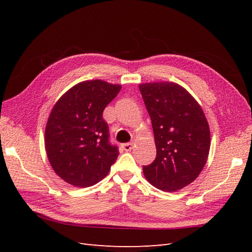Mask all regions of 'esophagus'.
<instances>
[{
  "label": "esophagus",
  "instance_id": "obj_1",
  "mask_svg": "<svg viewBox=\"0 0 252 252\" xmlns=\"http://www.w3.org/2000/svg\"><path fill=\"white\" fill-rule=\"evenodd\" d=\"M121 147L123 148L125 151H130L133 148V143H124L121 145Z\"/></svg>",
  "mask_w": 252,
  "mask_h": 252
}]
</instances>
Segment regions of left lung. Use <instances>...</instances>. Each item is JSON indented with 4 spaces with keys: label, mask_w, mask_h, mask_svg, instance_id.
<instances>
[{
    "label": "left lung",
    "mask_w": 252,
    "mask_h": 252,
    "mask_svg": "<svg viewBox=\"0 0 252 252\" xmlns=\"http://www.w3.org/2000/svg\"><path fill=\"white\" fill-rule=\"evenodd\" d=\"M154 128L157 157L143 166L150 184L172 192L192 183L207 161L210 131L201 106L171 82L139 86Z\"/></svg>",
    "instance_id": "1"
}]
</instances>
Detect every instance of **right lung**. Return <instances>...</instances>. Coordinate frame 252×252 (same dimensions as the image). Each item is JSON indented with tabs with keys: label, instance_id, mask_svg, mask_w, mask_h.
Here are the masks:
<instances>
[{
	"label": "right lung",
	"instance_id": "obj_1",
	"mask_svg": "<svg viewBox=\"0 0 252 252\" xmlns=\"http://www.w3.org/2000/svg\"><path fill=\"white\" fill-rule=\"evenodd\" d=\"M121 86L101 80L82 82L53 106L45 130L50 165L75 187H89L108 174L119 156L109 141L103 111Z\"/></svg>",
	"mask_w": 252,
	"mask_h": 252
}]
</instances>
